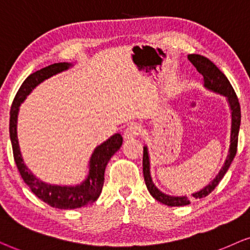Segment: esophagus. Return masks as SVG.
Here are the masks:
<instances>
[{"label": "esophagus", "instance_id": "1", "mask_svg": "<svg viewBox=\"0 0 250 250\" xmlns=\"http://www.w3.org/2000/svg\"><path fill=\"white\" fill-rule=\"evenodd\" d=\"M141 132H142L141 125H139L138 123H131V125H129L128 127L125 128L123 137H125V139H130V138L136 137V136L141 135Z\"/></svg>", "mask_w": 250, "mask_h": 250}]
</instances>
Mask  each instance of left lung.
Wrapping results in <instances>:
<instances>
[{"label":"left lung","instance_id":"8db88e82","mask_svg":"<svg viewBox=\"0 0 250 250\" xmlns=\"http://www.w3.org/2000/svg\"><path fill=\"white\" fill-rule=\"evenodd\" d=\"M188 61L194 65L197 71L204 76V85L208 90L214 91L216 94H219L224 96L228 99V103L231 108V141H229V154L226 156V160L221 168V170L217 174V176L212 179V182L200 191L193 193L192 197L194 199H201L207 197L209 193L214 191L218 183L222 181L224 177L226 171L229 170V166H231L232 161H233L235 154H237V147H238V136H239V129H240V122H241V111H240V104H239V99L235 95V92L232 88L231 83L228 80V78L223 74L217 66H216L208 58L204 57L200 55H189ZM143 174H144V181L145 184L147 186L148 192L155 200H158L161 204L170 206V207H181V206H186L191 204V198L185 197H174V195H168L166 193L161 192L160 189L154 185L152 181L151 171H149V156L147 147L144 146V152H143Z\"/></svg>","mask_w":250,"mask_h":250}]
</instances>
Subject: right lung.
<instances>
[{
  "label": "right lung",
  "mask_w": 250,
  "mask_h": 250,
  "mask_svg": "<svg viewBox=\"0 0 250 250\" xmlns=\"http://www.w3.org/2000/svg\"><path fill=\"white\" fill-rule=\"evenodd\" d=\"M68 62H56L46 67L36 71L27 76L17 92L13 99L11 109H10V139H11L13 158L21 172V178L28 185L31 191L39 199L53 208L59 209H75L81 208L95 202L101 195L103 185H104L105 168L112 155L121 147L122 136L120 134L113 135L107 141L102 143L95 148L89 161V174L81 184L75 186L50 185L36 178L32 171L26 167L21 158V148L17 137V119H18L19 106L31 94L33 89L44 80L64 72L71 67Z\"/></svg>",
  "instance_id": "1"
}]
</instances>
